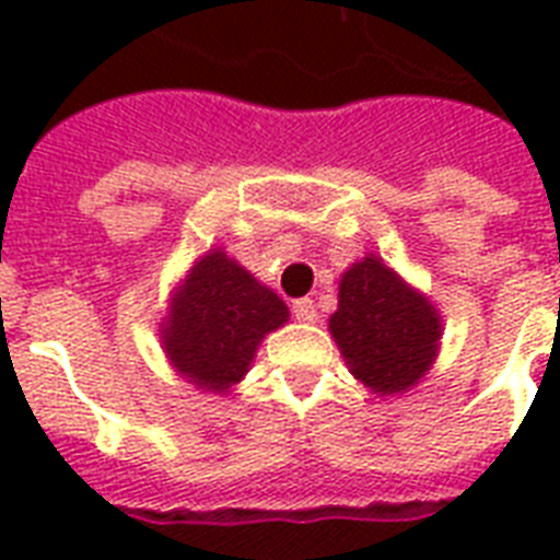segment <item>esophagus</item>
Here are the masks:
<instances>
[{
    "mask_svg": "<svg viewBox=\"0 0 560 560\" xmlns=\"http://www.w3.org/2000/svg\"><path fill=\"white\" fill-rule=\"evenodd\" d=\"M293 316H296L299 323H316L314 299H296L293 302Z\"/></svg>",
    "mask_w": 560,
    "mask_h": 560,
    "instance_id": "34e87169",
    "label": "esophagus"
}]
</instances>
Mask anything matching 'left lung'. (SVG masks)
<instances>
[{
    "instance_id": "1",
    "label": "left lung",
    "mask_w": 560,
    "mask_h": 560,
    "mask_svg": "<svg viewBox=\"0 0 560 560\" xmlns=\"http://www.w3.org/2000/svg\"><path fill=\"white\" fill-rule=\"evenodd\" d=\"M328 331L354 381L389 398L416 389L442 346L439 307L381 255H363L340 279Z\"/></svg>"
}]
</instances>
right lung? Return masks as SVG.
I'll use <instances>...</instances> for the list:
<instances>
[{
	"mask_svg": "<svg viewBox=\"0 0 560 560\" xmlns=\"http://www.w3.org/2000/svg\"><path fill=\"white\" fill-rule=\"evenodd\" d=\"M288 319L279 293L214 246L171 290L160 323L162 351L186 383L229 395L249 372L264 337Z\"/></svg>",
	"mask_w": 560,
	"mask_h": 560,
	"instance_id": "right-lung-1",
	"label": "right lung"
}]
</instances>
